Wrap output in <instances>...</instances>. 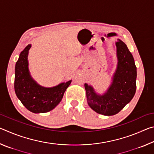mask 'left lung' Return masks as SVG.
I'll use <instances>...</instances> for the list:
<instances>
[{"label": "left lung", "mask_w": 154, "mask_h": 154, "mask_svg": "<svg viewBox=\"0 0 154 154\" xmlns=\"http://www.w3.org/2000/svg\"><path fill=\"white\" fill-rule=\"evenodd\" d=\"M116 45L118 66L106 92L97 94L91 85H84L88 105L96 113L108 116L119 113L130 103L137 88V67L133 56L122 41L118 39Z\"/></svg>", "instance_id": "1"}]
</instances>
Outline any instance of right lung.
Here are the masks:
<instances>
[{"mask_svg": "<svg viewBox=\"0 0 154 154\" xmlns=\"http://www.w3.org/2000/svg\"><path fill=\"white\" fill-rule=\"evenodd\" d=\"M31 44L20 54L15 69L14 88L17 97L26 108L35 113H46L58 105L71 80L56 86L45 88L38 85L30 76L28 55Z\"/></svg>", "mask_w": 154, "mask_h": 154, "instance_id": "obj_1", "label": "right lung"}]
</instances>
